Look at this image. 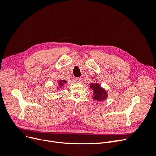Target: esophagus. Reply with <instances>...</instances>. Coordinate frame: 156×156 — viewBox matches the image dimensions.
Returning <instances> with one entry per match:
<instances>
[{"mask_svg":"<svg viewBox=\"0 0 156 156\" xmlns=\"http://www.w3.org/2000/svg\"><path fill=\"white\" fill-rule=\"evenodd\" d=\"M75 82H77V83H81V81H82V79H81V77H78V78H75Z\"/></svg>","mask_w":156,"mask_h":156,"instance_id":"34e87169","label":"esophagus"}]
</instances>
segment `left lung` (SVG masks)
I'll return each instance as SVG.
<instances>
[{
  "label": "left lung",
  "instance_id": "8db88e82",
  "mask_svg": "<svg viewBox=\"0 0 156 156\" xmlns=\"http://www.w3.org/2000/svg\"><path fill=\"white\" fill-rule=\"evenodd\" d=\"M90 88L92 89L93 90V99L94 100L98 101H101L105 100L107 98L108 94L107 91L104 88H103L100 84L92 83L90 84Z\"/></svg>",
  "mask_w": 156,
  "mask_h": 156
}]
</instances>
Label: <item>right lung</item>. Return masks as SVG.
<instances>
[{"mask_svg": "<svg viewBox=\"0 0 156 156\" xmlns=\"http://www.w3.org/2000/svg\"><path fill=\"white\" fill-rule=\"evenodd\" d=\"M67 83V81L66 80H60L59 83H58V86L57 87V89L58 90L60 88L62 87L64 85H65V84Z\"/></svg>", "mask_w": 156, "mask_h": 156, "instance_id": "right-lung-1", "label": "right lung"}]
</instances>
